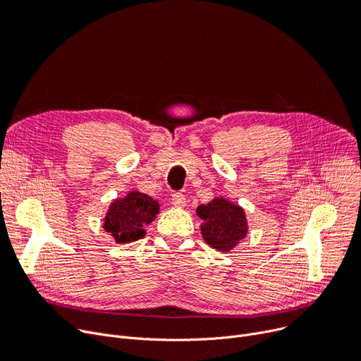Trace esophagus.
<instances>
[{
	"mask_svg": "<svg viewBox=\"0 0 361 361\" xmlns=\"http://www.w3.org/2000/svg\"><path fill=\"white\" fill-rule=\"evenodd\" d=\"M171 204H173L175 207H183V205L186 204V198L182 192H175V194H171Z\"/></svg>",
	"mask_w": 361,
	"mask_h": 361,
	"instance_id": "esophagus-1",
	"label": "esophagus"
}]
</instances>
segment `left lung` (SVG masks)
<instances>
[{"mask_svg": "<svg viewBox=\"0 0 361 361\" xmlns=\"http://www.w3.org/2000/svg\"><path fill=\"white\" fill-rule=\"evenodd\" d=\"M205 243L219 251L232 250L247 235V220L244 210L223 198H214L212 202L197 209Z\"/></svg>", "mask_w": 361, "mask_h": 361, "instance_id": "left-lung-1", "label": "left lung"}]
</instances>
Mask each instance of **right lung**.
I'll return each mask as SVG.
<instances>
[{
	"label": "right lung",
	"instance_id": "right-lung-1",
	"mask_svg": "<svg viewBox=\"0 0 361 361\" xmlns=\"http://www.w3.org/2000/svg\"><path fill=\"white\" fill-rule=\"evenodd\" d=\"M159 213V204L147 194L129 192L123 200H116L106 217L104 229L116 243H132L145 236V225Z\"/></svg>",
	"mask_w": 361,
	"mask_h": 361
}]
</instances>
